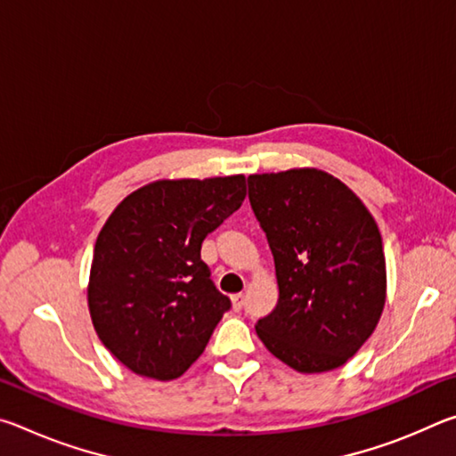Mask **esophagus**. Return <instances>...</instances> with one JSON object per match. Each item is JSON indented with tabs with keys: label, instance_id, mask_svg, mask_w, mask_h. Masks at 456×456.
Segmentation results:
<instances>
[{
	"label": "esophagus",
	"instance_id": "obj_1",
	"mask_svg": "<svg viewBox=\"0 0 456 456\" xmlns=\"http://www.w3.org/2000/svg\"><path fill=\"white\" fill-rule=\"evenodd\" d=\"M231 302H233L235 310H241L243 304H245V296H243V293H235V296L231 297Z\"/></svg>",
	"mask_w": 456,
	"mask_h": 456
}]
</instances>
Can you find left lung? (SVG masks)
Masks as SVG:
<instances>
[{"instance_id": "left-lung-1", "label": "left lung", "mask_w": 456, "mask_h": 456, "mask_svg": "<svg viewBox=\"0 0 456 456\" xmlns=\"http://www.w3.org/2000/svg\"><path fill=\"white\" fill-rule=\"evenodd\" d=\"M251 209L272 249L280 299L256 331L304 374L344 366L386 302L382 237L366 205L318 168L251 175Z\"/></svg>"}]
</instances>
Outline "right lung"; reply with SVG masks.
<instances>
[{
	"label": "right lung",
	"mask_w": 456,
	"mask_h": 456,
	"mask_svg": "<svg viewBox=\"0 0 456 456\" xmlns=\"http://www.w3.org/2000/svg\"><path fill=\"white\" fill-rule=\"evenodd\" d=\"M245 176L154 181L100 229L88 307L114 358L138 376L175 380L203 354L231 302L200 259L203 239L241 207Z\"/></svg>",
	"instance_id": "1"
}]
</instances>
